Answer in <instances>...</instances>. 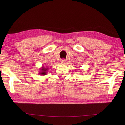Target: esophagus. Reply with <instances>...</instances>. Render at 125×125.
I'll use <instances>...</instances> for the list:
<instances>
[{
  "instance_id": "34e87169",
  "label": "esophagus",
  "mask_w": 125,
  "mask_h": 125,
  "mask_svg": "<svg viewBox=\"0 0 125 125\" xmlns=\"http://www.w3.org/2000/svg\"><path fill=\"white\" fill-rule=\"evenodd\" d=\"M61 63H62V64H66L67 61L64 60V59H62V60H61Z\"/></svg>"
}]
</instances>
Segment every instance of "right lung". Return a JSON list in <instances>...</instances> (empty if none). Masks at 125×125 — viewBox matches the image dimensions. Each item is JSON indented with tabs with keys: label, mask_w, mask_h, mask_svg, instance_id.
Returning a JSON list of instances; mask_svg holds the SVG:
<instances>
[{
	"label": "right lung",
	"mask_w": 125,
	"mask_h": 125,
	"mask_svg": "<svg viewBox=\"0 0 125 125\" xmlns=\"http://www.w3.org/2000/svg\"><path fill=\"white\" fill-rule=\"evenodd\" d=\"M40 72L39 74L40 75H45L47 74V72L48 71V68H46V67H42L41 69H40Z\"/></svg>",
	"instance_id": "add662e5"
}]
</instances>
